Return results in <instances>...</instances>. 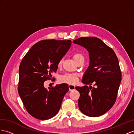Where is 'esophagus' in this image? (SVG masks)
Masks as SVG:
<instances>
[{
	"label": "esophagus",
	"mask_w": 134,
	"mask_h": 134,
	"mask_svg": "<svg viewBox=\"0 0 134 134\" xmlns=\"http://www.w3.org/2000/svg\"><path fill=\"white\" fill-rule=\"evenodd\" d=\"M68 88H69V91H73L75 89V86L74 85H72V84H69L68 85Z\"/></svg>",
	"instance_id": "esophagus-1"
}]
</instances>
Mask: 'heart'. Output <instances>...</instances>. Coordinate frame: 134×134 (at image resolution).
<instances>
[{
	"label": "heart",
	"mask_w": 134,
	"mask_h": 134,
	"mask_svg": "<svg viewBox=\"0 0 134 134\" xmlns=\"http://www.w3.org/2000/svg\"><path fill=\"white\" fill-rule=\"evenodd\" d=\"M72 57L75 60L76 62L78 60H79L81 58H84L83 54L79 53H74L72 55ZM63 62V58H61L58 62V67L60 68L61 67L62 65ZM78 75L76 74H70V73H66L64 74L63 75H62L59 78V80L61 83H67L70 84H74L77 83L78 81Z\"/></svg>",
	"instance_id": "heart-1"
}]
</instances>
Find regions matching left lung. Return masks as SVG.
Listing matches in <instances>:
<instances>
[{"label": "left lung", "instance_id": "obj_1", "mask_svg": "<svg viewBox=\"0 0 134 134\" xmlns=\"http://www.w3.org/2000/svg\"><path fill=\"white\" fill-rule=\"evenodd\" d=\"M73 42L89 52L90 65L82 82L87 85L94 84V87L75 88L80 93L79 108L87 116H101L113 107L117 96L122 80L118 58L111 47L97 37H80Z\"/></svg>", "mask_w": 134, "mask_h": 134}]
</instances>
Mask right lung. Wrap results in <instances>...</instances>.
Returning <instances> with one entry per match:
<instances>
[{"label": "right lung", "instance_id": "right-lung-1", "mask_svg": "<svg viewBox=\"0 0 134 134\" xmlns=\"http://www.w3.org/2000/svg\"><path fill=\"white\" fill-rule=\"evenodd\" d=\"M71 40H44L30 48L19 67L18 92L26 111L38 119L53 118L59 111L65 94L66 83L46 89L44 82L56 72L58 61L71 45Z\"/></svg>", "mask_w": 134, "mask_h": 134}]
</instances>
